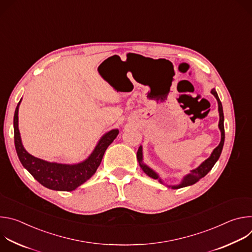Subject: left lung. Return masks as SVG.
Instances as JSON below:
<instances>
[{
  "instance_id": "8db88e82",
  "label": "left lung",
  "mask_w": 252,
  "mask_h": 252,
  "mask_svg": "<svg viewBox=\"0 0 252 252\" xmlns=\"http://www.w3.org/2000/svg\"><path fill=\"white\" fill-rule=\"evenodd\" d=\"M211 94L215 96V98H217L218 102H219V112H220V124H219V127L220 129V132H221V139H220V145L215 148L213 150V152L211 153L210 157L205 159L198 167L190 170V172L189 174H187L186 176H184L182 183L177 185V186H167L168 188H171L172 189H182V188H185V187H189V186H192L194 185L195 183H197L200 178H202L203 176H205L210 170L211 168L213 167V165L215 164V162L218 161V159L220 158V155H221V152H222V148H223V145H224V126H223V121H224V117H223V110H222V104H221V101L218 95V93L215 92L214 89L211 90ZM136 157H137V160H138V163H139V166L141 167V169L145 171L146 174H148L150 177L154 178V179H158V181L160 183V184H163L162 181L160 179V177L158 176V174L153 170L151 167H149L147 164H145L142 162V148L141 146L138 148V151H137V154H136Z\"/></svg>"
}]
</instances>
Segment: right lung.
<instances>
[{"label": "right lung", "mask_w": 252, "mask_h": 252, "mask_svg": "<svg viewBox=\"0 0 252 252\" xmlns=\"http://www.w3.org/2000/svg\"><path fill=\"white\" fill-rule=\"evenodd\" d=\"M22 100V98H21ZM19 101L14 116V137L17 155L23 166L34 179L47 189L60 191H71L86 183L96 171L105 150L119 134V129H112L101 136L91 156L84 161L75 164L50 162L34 158L23 147L19 131Z\"/></svg>", "instance_id": "right-lung-1"}]
</instances>
